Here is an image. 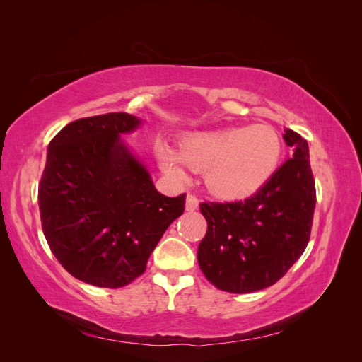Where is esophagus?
Listing matches in <instances>:
<instances>
[{
    "label": "esophagus",
    "mask_w": 362,
    "mask_h": 362,
    "mask_svg": "<svg viewBox=\"0 0 362 362\" xmlns=\"http://www.w3.org/2000/svg\"><path fill=\"white\" fill-rule=\"evenodd\" d=\"M198 206H199L198 196L189 193L187 194V199H185V210H187V211H196V210H198Z\"/></svg>",
    "instance_id": "esophagus-1"
}]
</instances>
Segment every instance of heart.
Listing matches in <instances>:
<instances>
[{"label":"heart","mask_w":362,"mask_h":362,"mask_svg":"<svg viewBox=\"0 0 362 362\" xmlns=\"http://www.w3.org/2000/svg\"><path fill=\"white\" fill-rule=\"evenodd\" d=\"M163 168L182 178L185 168L205 170V184L223 199L254 194L276 172L282 141L275 128L266 124L247 128H222L185 134L180 151L160 144Z\"/></svg>","instance_id":"1"}]
</instances>
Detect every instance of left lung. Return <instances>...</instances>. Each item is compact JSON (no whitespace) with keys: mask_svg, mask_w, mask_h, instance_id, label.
<instances>
[{"mask_svg":"<svg viewBox=\"0 0 362 362\" xmlns=\"http://www.w3.org/2000/svg\"><path fill=\"white\" fill-rule=\"evenodd\" d=\"M288 158L245 201L202 202L206 234L198 247L204 276L218 290L252 293L278 282L310 242L315 182L308 144L293 129Z\"/></svg>","mask_w":362,"mask_h":362,"instance_id":"obj_1","label":"left lung"}]
</instances>
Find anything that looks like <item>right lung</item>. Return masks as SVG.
Returning <instances> with one entry per match:
<instances>
[{
    "label": "right lung",
    "instance_id": "obj_1",
    "mask_svg": "<svg viewBox=\"0 0 362 362\" xmlns=\"http://www.w3.org/2000/svg\"><path fill=\"white\" fill-rule=\"evenodd\" d=\"M140 119L124 112L68 124L48 146L39 211L49 249L71 275L103 288L128 286L169 225L184 213L185 193H158L120 134Z\"/></svg>",
    "mask_w": 362,
    "mask_h": 362
}]
</instances>
